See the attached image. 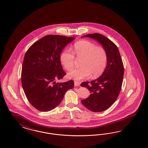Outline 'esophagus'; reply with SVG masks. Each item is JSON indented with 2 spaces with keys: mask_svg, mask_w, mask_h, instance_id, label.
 I'll return each instance as SVG.
<instances>
[{
  "mask_svg": "<svg viewBox=\"0 0 148 148\" xmlns=\"http://www.w3.org/2000/svg\"><path fill=\"white\" fill-rule=\"evenodd\" d=\"M80 83L79 82H77V81H75L74 82V86H79L80 85Z\"/></svg>",
  "mask_w": 148,
  "mask_h": 148,
  "instance_id": "1",
  "label": "esophagus"
}]
</instances>
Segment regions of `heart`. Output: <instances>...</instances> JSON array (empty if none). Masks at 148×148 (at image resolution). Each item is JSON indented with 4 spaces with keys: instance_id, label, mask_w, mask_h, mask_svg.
<instances>
[{
    "instance_id": "1",
    "label": "heart",
    "mask_w": 148,
    "mask_h": 148,
    "mask_svg": "<svg viewBox=\"0 0 148 148\" xmlns=\"http://www.w3.org/2000/svg\"><path fill=\"white\" fill-rule=\"evenodd\" d=\"M74 54L77 58L82 59L81 68L69 72L68 78L80 80L91 75L92 79H95L101 76L105 71L108 57L106 51L103 48L85 40L75 43L73 52L67 49L60 56V62L66 71H71L74 66Z\"/></svg>"
}]
</instances>
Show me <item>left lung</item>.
<instances>
[{"label":"left lung","instance_id":"1","mask_svg":"<svg viewBox=\"0 0 148 148\" xmlns=\"http://www.w3.org/2000/svg\"><path fill=\"white\" fill-rule=\"evenodd\" d=\"M82 37L95 39L107 53L106 68L103 74L94 81L80 85L91 92L87 99L81 101L83 105L92 112H102L112 105L120 93L124 75L123 62L117 46L105 36L92 34Z\"/></svg>","mask_w":148,"mask_h":148}]
</instances>
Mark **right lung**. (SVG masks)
<instances>
[{"instance_id": "obj_1", "label": "right lung", "mask_w": 148, "mask_h": 148, "mask_svg": "<svg viewBox=\"0 0 148 148\" xmlns=\"http://www.w3.org/2000/svg\"><path fill=\"white\" fill-rule=\"evenodd\" d=\"M74 37L49 35L32 45L24 57L21 83L31 105L47 112L57 106L65 92L74 88L73 80L56 83L66 74L60 56L62 50Z\"/></svg>"}]
</instances>
